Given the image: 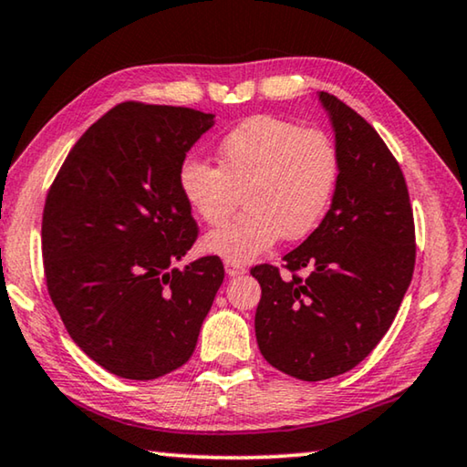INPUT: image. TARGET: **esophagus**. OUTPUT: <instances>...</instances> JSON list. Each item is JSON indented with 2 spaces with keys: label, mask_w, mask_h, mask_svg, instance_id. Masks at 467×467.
I'll use <instances>...</instances> for the list:
<instances>
[{
  "label": "esophagus",
  "mask_w": 467,
  "mask_h": 467,
  "mask_svg": "<svg viewBox=\"0 0 467 467\" xmlns=\"http://www.w3.org/2000/svg\"><path fill=\"white\" fill-rule=\"evenodd\" d=\"M225 272H227V275H232V278H238V275L246 274V267L240 265V263L225 261Z\"/></svg>",
  "instance_id": "34e87169"
}]
</instances>
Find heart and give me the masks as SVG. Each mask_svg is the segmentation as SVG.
<instances>
[{"mask_svg":"<svg viewBox=\"0 0 467 467\" xmlns=\"http://www.w3.org/2000/svg\"><path fill=\"white\" fill-rule=\"evenodd\" d=\"M179 183L187 204L208 225L232 217L244 193V217L214 229L202 246L225 261L246 263L282 235L301 240L314 232L333 200L337 153L320 130L254 116L221 140L219 168L189 160Z\"/></svg>","mask_w":467,"mask_h":467,"instance_id":"1","label":"heart"}]
</instances>
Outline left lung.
Returning <instances> with one entry per match:
<instances>
[{
	"label": "left lung",
	"instance_id": "1",
	"mask_svg": "<svg viewBox=\"0 0 467 467\" xmlns=\"http://www.w3.org/2000/svg\"><path fill=\"white\" fill-rule=\"evenodd\" d=\"M335 130L333 204L312 235L263 263L254 314L265 360L301 381H322L360 364L394 322L415 269V221L398 161L367 119L320 92ZM309 268L307 279L296 271Z\"/></svg>",
	"mask_w": 467,
	"mask_h": 467
}]
</instances>
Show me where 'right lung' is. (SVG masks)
Segmentation results:
<instances>
[{"instance_id": "obj_1", "label": "right lung", "mask_w": 467, "mask_h": 467, "mask_svg": "<svg viewBox=\"0 0 467 467\" xmlns=\"http://www.w3.org/2000/svg\"><path fill=\"white\" fill-rule=\"evenodd\" d=\"M213 113L126 100L73 145L46 195V286L71 339L109 373L150 381L192 358L225 278L198 240L179 172Z\"/></svg>"}]
</instances>
